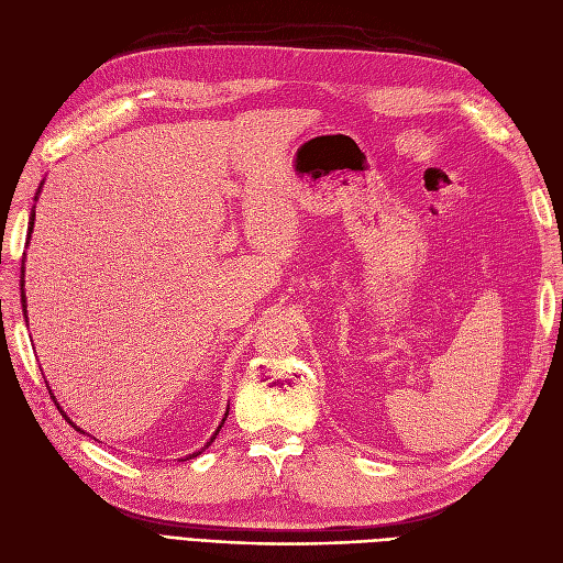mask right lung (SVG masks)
<instances>
[{
	"mask_svg": "<svg viewBox=\"0 0 563 563\" xmlns=\"http://www.w3.org/2000/svg\"><path fill=\"white\" fill-rule=\"evenodd\" d=\"M42 185H44V180H42V183H40V187H37V195H35V201H37V199H40V195H42ZM32 228H35V207H32V211H30V223H27V240H30V234H32ZM21 272H23V275H21V302H23V317H25V321H27V300H25V261H23V267H21ZM46 387H48V383H46ZM48 391H51V387H48ZM51 397H54V391H51ZM54 401H56V397H54ZM56 406L60 408V404H58V401H56ZM60 413H63V418H65L67 422H70V424H73V428H75L77 432H81V434H84V430L79 428V424H75V422H73L70 418H67V416H65V411H63V408H60ZM228 413H230V411H225L223 420H220V424H218V430L213 432V437H211V439L207 441V444H203V449H209V446L213 444V439L218 437L220 428H223V424H225V418H228ZM203 449H199L197 453H190V455H187V457H190V460H192V457L201 455V451H203Z\"/></svg>",
	"mask_w": 563,
	"mask_h": 563,
	"instance_id": "1",
	"label": "right lung"
}]
</instances>
